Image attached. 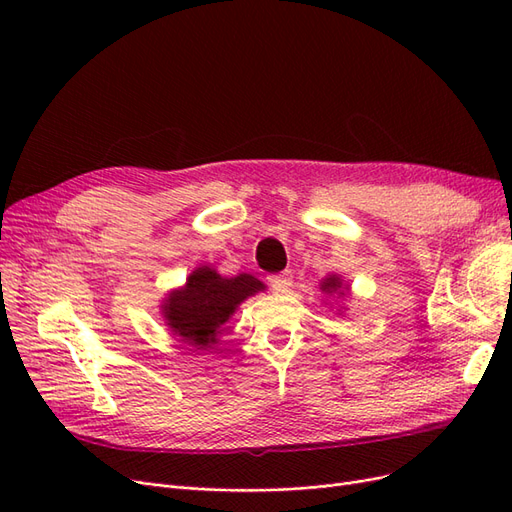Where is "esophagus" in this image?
Listing matches in <instances>:
<instances>
[{
    "mask_svg": "<svg viewBox=\"0 0 512 512\" xmlns=\"http://www.w3.org/2000/svg\"><path fill=\"white\" fill-rule=\"evenodd\" d=\"M267 280H269V286H271L273 290H277V292H286V290L292 286V275H290L288 271L269 275Z\"/></svg>",
    "mask_w": 512,
    "mask_h": 512,
    "instance_id": "obj_1",
    "label": "esophagus"
}]
</instances>
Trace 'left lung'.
<instances>
[{
    "instance_id": "8db88e82",
    "label": "left lung",
    "mask_w": 512,
    "mask_h": 512,
    "mask_svg": "<svg viewBox=\"0 0 512 512\" xmlns=\"http://www.w3.org/2000/svg\"><path fill=\"white\" fill-rule=\"evenodd\" d=\"M339 289H342V280H339L337 275H329V277H324L322 284H320V290H322V292H327V294L338 292ZM339 294H344V290Z\"/></svg>"
}]
</instances>
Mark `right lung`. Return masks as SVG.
Listing matches in <instances>:
<instances>
[{
  "mask_svg": "<svg viewBox=\"0 0 512 512\" xmlns=\"http://www.w3.org/2000/svg\"><path fill=\"white\" fill-rule=\"evenodd\" d=\"M260 290H265V284L254 275L222 277L211 267H198L183 288L168 294L162 314L181 342L207 350L218 344L222 324L235 309Z\"/></svg>",
  "mask_w": 512,
  "mask_h": 512,
  "instance_id": "right-lung-1",
  "label": "right lung"
}]
</instances>
